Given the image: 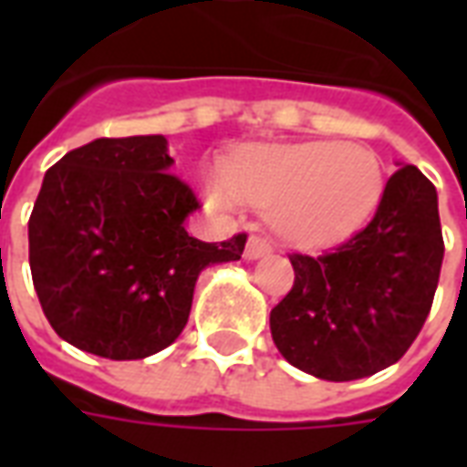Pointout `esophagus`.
Listing matches in <instances>:
<instances>
[{
	"mask_svg": "<svg viewBox=\"0 0 467 467\" xmlns=\"http://www.w3.org/2000/svg\"><path fill=\"white\" fill-rule=\"evenodd\" d=\"M273 253V244L263 240V237H250L247 247H244V260H260L265 254Z\"/></svg>",
	"mask_w": 467,
	"mask_h": 467,
	"instance_id": "esophagus-1",
	"label": "esophagus"
}]
</instances>
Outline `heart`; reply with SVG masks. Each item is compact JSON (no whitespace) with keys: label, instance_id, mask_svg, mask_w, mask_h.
Returning <instances> with one entry per match:
<instances>
[{"label":"heart","instance_id":"obj_1","mask_svg":"<svg viewBox=\"0 0 467 467\" xmlns=\"http://www.w3.org/2000/svg\"><path fill=\"white\" fill-rule=\"evenodd\" d=\"M220 180L202 184L214 213L267 207L283 240L303 247L340 243L368 224L385 192L378 154L340 140L247 144L220 162Z\"/></svg>","mask_w":467,"mask_h":467}]
</instances>
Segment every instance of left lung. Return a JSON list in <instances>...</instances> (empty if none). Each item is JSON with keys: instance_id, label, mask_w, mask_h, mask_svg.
<instances>
[{"instance_id": "left-lung-1", "label": "left lung", "mask_w": 467, "mask_h": 467, "mask_svg": "<svg viewBox=\"0 0 467 467\" xmlns=\"http://www.w3.org/2000/svg\"><path fill=\"white\" fill-rule=\"evenodd\" d=\"M375 217L325 254H293L295 285L270 313V333L297 370L330 382L390 368L431 313L442 265L438 192L398 162Z\"/></svg>"}]
</instances>
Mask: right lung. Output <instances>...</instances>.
Listing matches in <instances>:
<instances>
[{"label":"right lung","mask_w":467,"mask_h":467,"mask_svg":"<svg viewBox=\"0 0 467 467\" xmlns=\"http://www.w3.org/2000/svg\"><path fill=\"white\" fill-rule=\"evenodd\" d=\"M172 164L164 134H134L92 140L47 170L29 267L49 325L79 350L109 360L164 350L187 325L204 267L240 260L244 234H187L197 200Z\"/></svg>","instance_id":"obj_1"}]
</instances>
